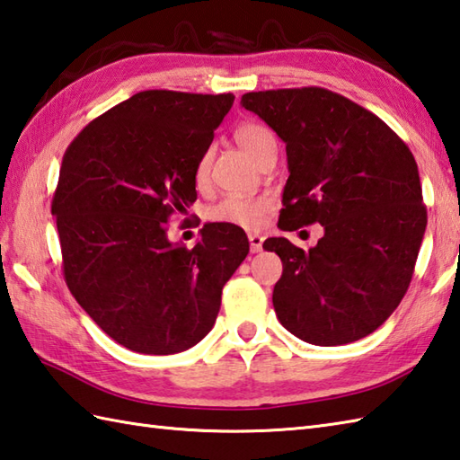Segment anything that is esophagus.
<instances>
[{"label":"esophagus","instance_id":"obj_1","mask_svg":"<svg viewBox=\"0 0 460 460\" xmlns=\"http://www.w3.org/2000/svg\"><path fill=\"white\" fill-rule=\"evenodd\" d=\"M262 239L261 235H257V233H251L249 235V245H251V252H259L262 249Z\"/></svg>","mask_w":460,"mask_h":460}]
</instances>
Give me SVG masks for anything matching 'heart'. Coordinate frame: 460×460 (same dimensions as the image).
<instances>
[{"label":"heart","instance_id":"obj_1","mask_svg":"<svg viewBox=\"0 0 460 460\" xmlns=\"http://www.w3.org/2000/svg\"><path fill=\"white\" fill-rule=\"evenodd\" d=\"M237 144L245 150L252 160H261L270 146H275V136L265 126L259 122H241L235 132ZM209 172V154L201 155V160L195 168V181L203 183L208 180ZM275 209V199L270 195H255V198H245V195H227L219 199L208 209V219L213 223H227L233 227L241 229H259L265 223L267 215Z\"/></svg>","mask_w":460,"mask_h":460}]
</instances>
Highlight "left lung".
Wrapping results in <instances>:
<instances>
[{
	"label": "left lung",
	"instance_id": "8db88e82",
	"mask_svg": "<svg viewBox=\"0 0 460 460\" xmlns=\"http://www.w3.org/2000/svg\"><path fill=\"white\" fill-rule=\"evenodd\" d=\"M241 104L287 144L279 227H324L308 251L285 237L262 245L282 261L280 324L314 346L366 338L405 296L425 235L411 150L374 112L320 86L247 93Z\"/></svg>",
	"mask_w": 460,
	"mask_h": 460
}]
</instances>
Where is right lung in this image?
<instances>
[{"mask_svg":"<svg viewBox=\"0 0 460 460\" xmlns=\"http://www.w3.org/2000/svg\"><path fill=\"white\" fill-rule=\"evenodd\" d=\"M235 96L142 91L68 146L51 213L66 287L114 341L168 356L215 324L221 290L245 261L241 227L208 223L193 249L168 219L198 199L195 168Z\"/></svg>","mask_w":460,"mask_h":460,"instance_id":"1","label":"right lung"}]
</instances>
